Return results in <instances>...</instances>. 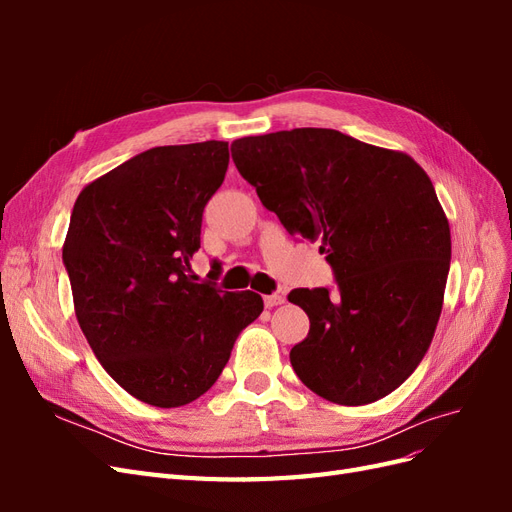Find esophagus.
Returning a JSON list of instances; mask_svg holds the SVG:
<instances>
[{"label":"esophagus","instance_id":"obj_1","mask_svg":"<svg viewBox=\"0 0 512 512\" xmlns=\"http://www.w3.org/2000/svg\"><path fill=\"white\" fill-rule=\"evenodd\" d=\"M282 303H286V297L280 292H273V294H267V297H265L267 307H275V305H282Z\"/></svg>","mask_w":512,"mask_h":512}]
</instances>
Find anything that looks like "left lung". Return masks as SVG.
Listing matches in <instances>:
<instances>
[{
	"mask_svg": "<svg viewBox=\"0 0 512 512\" xmlns=\"http://www.w3.org/2000/svg\"><path fill=\"white\" fill-rule=\"evenodd\" d=\"M230 151L290 235L322 243L337 277V297L288 294L309 318L290 350L294 374L339 406L393 393L429 350L451 267V228L425 170L327 128L245 136Z\"/></svg>",
	"mask_w": 512,
	"mask_h": 512,
	"instance_id": "obj_1",
	"label": "left lung"
}]
</instances>
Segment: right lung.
Masks as SVG:
<instances>
[{
	"label": "right lung",
	"instance_id": "1",
	"mask_svg": "<svg viewBox=\"0 0 512 512\" xmlns=\"http://www.w3.org/2000/svg\"><path fill=\"white\" fill-rule=\"evenodd\" d=\"M228 158L224 141L147 149L87 183L70 215L61 256L76 320L108 376L149 406L205 395L265 307L190 267Z\"/></svg>",
	"mask_w": 512,
	"mask_h": 512
}]
</instances>
